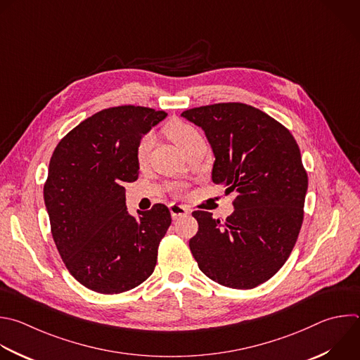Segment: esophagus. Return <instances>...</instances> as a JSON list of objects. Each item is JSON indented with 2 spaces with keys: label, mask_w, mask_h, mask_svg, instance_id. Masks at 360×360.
<instances>
[{
  "label": "esophagus",
  "mask_w": 360,
  "mask_h": 360,
  "mask_svg": "<svg viewBox=\"0 0 360 360\" xmlns=\"http://www.w3.org/2000/svg\"><path fill=\"white\" fill-rule=\"evenodd\" d=\"M169 212H171L172 219H179V217L186 216V214L189 213V210H188L186 206H182V205H178V203L169 205Z\"/></svg>",
  "instance_id": "obj_1"
}]
</instances>
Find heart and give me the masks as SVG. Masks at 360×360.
Listing matches in <instances>:
<instances>
[{
	"instance_id": "obj_1",
	"label": "heart",
	"mask_w": 360,
	"mask_h": 360,
	"mask_svg": "<svg viewBox=\"0 0 360 360\" xmlns=\"http://www.w3.org/2000/svg\"><path fill=\"white\" fill-rule=\"evenodd\" d=\"M165 133L181 150H184L189 143H192L196 137H199V133L193 126H191L189 123L181 122V120H171V122L165 126ZM151 147H153V136L147 134L141 139L137 147L136 157L139 164L146 162Z\"/></svg>"
}]
</instances>
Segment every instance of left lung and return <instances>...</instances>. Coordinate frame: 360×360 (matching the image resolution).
<instances>
[{"label": "left lung", "instance_id": "left-lung-1", "mask_svg": "<svg viewBox=\"0 0 360 360\" xmlns=\"http://www.w3.org/2000/svg\"><path fill=\"white\" fill-rule=\"evenodd\" d=\"M200 127L212 147V181L236 192L226 221L196 210L189 240L200 271L214 283L250 290L270 280L298 238L308 176L291 133L243 103H217L181 114Z\"/></svg>", "mask_w": 360, "mask_h": 360}]
</instances>
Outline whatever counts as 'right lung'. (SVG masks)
I'll return each instance as SVG.
<instances>
[{
  "mask_svg": "<svg viewBox=\"0 0 360 360\" xmlns=\"http://www.w3.org/2000/svg\"><path fill=\"white\" fill-rule=\"evenodd\" d=\"M165 111L118 105L86 118L56 146L44 186L56 249L86 288L120 294L154 271L161 238L171 224L162 203L129 213L126 182L140 174L141 139Z\"/></svg>",
  "mask_w": 360,
  "mask_h": 360,
  "instance_id": "obj_1",
  "label": "right lung"
}]
</instances>
